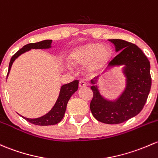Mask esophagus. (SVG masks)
<instances>
[{
	"mask_svg": "<svg viewBox=\"0 0 158 158\" xmlns=\"http://www.w3.org/2000/svg\"><path fill=\"white\" fill-rule=\"evenodd\" d=\"M84 87H85V83L83 81H80L79 83V89H82Z\"/></svg>",
	"mask_w": 158,
	"mask_h": 158,
	"instance_id": "1",
	"label": "esophagus"
}]
</instances>
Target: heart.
Segmentation results:
<instances>
[{
    "instance_id": "obj_1",
    "label": "heart",
    "mask_w": 158,
    "mask_h": 158,
    "mask_svg": "<svg viewBox=\"0 0 158 158\" xmlns=\"http://www.w3.org/2000/svg\"><path fill=\"white\" fill-rule=\"evenodd\" d=\"M113 51L108 44L89 42L76 47L68 57L69 64L73 67L85 66L88 76H94L104 71L110 64Z\"/></svg>"
}]
</instances>
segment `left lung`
<instances>
[{
	"label": "left lung",
	"instance_id": "left-lung-1",
	"mask_svg": "<svg viewBox=\"0 0 158 158\" xmlns=\"http://www.w3.org/2000/svg\"><path fill=\"white\" fill-rule=\"evenodd\" d=\"M114 44L117 56L108 66H124L126 87L115 100H108L99 92L97 81L92 80L93 98L90 104L92 115L97 120L107 124H118L141 112L151 90L150 62L135 44L121 39H109Z\"/></svg>",
	"mask_w": 158,
	"mask_h": 158
}]
</instances>
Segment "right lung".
<instances>
[{"label": "right lung", "mask_w": 158, "mask_h": 158, "mask_svg": "<svg viewBox=\"0 0 158 158\" xmlns=\"http://www.w3.org/2000/svg\"><path fill=\"white\" fill-rule=\"evenodd\" d=\"M51 43L52 40H44V41H39L36 43H30L26 45L23 46L20 50L17 51L14 55L11 57L10 61L9 64V69H8V74L10 73L11 66H12L13 62L21 54L30 51L31 49H48L51 48ZM78 85H79V81L75 80L73 82H69V83L64 85L61 86L60 90L59 96L57 98V100L56 101L54 107L51 108V110L45 115L42 117H39L35 119H29L26 117H21L26 120L29 121L31 123L35 124L38 126H50V125H55L61 121V119L64 117L65 114V111L66 109V105L69 101L71 96L74 94L76 91L78 90Z\"/></svg>", "instance_id": "right-lung-1"}]
</instances>
